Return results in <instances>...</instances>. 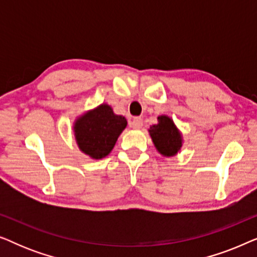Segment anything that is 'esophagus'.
I'll return each instance as SVG.
<instances>
[{
	"mask_svg": "<svg viewBox=\"0 0 257 257\" xmlns=\"http://www.w3.org/2000/svg\"><path fill=\"white\" fill-rule=\"evenodd\" d=\"M130 126H131L132 128L135 130H140L143 127V119L140 117H136L133 118V120L131 121V124H130Z\"/></svg>",
	"mask_w": 257,
	"mask_h": 257,
	"instance_id": "1",
	"label": "esophagus"
}]
</instances>
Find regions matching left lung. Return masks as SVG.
I'll return each mask as SVG.
<instances>
[{"mask_svg": "<svg viewBox=\"0 0 257 257\" xmlns=\"http://www.w3.org/2000/svg\"><path fill=\"white\" fill-rule=\"evenodd\" d=\"M150 135L154 146L165 157H173L182 145L180 132L175 127L173 120L167 115L158 117V124L151 126Z\"/></svg>", "mask_w": 257, "mask_h": 257, "instance_id": "obj_1", "label": "left lung"}]
</instances>
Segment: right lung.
<instances>
[{"mask_svg": "<svg viewBox=\"0 0 257 257\" xmlns=\"http://www.w3.org/2000/svg\"><path fill=\"white\" fill-rule=\"evenodd\" d=\"M126 125L125 117L114 114L111 106L103 104L77 119L73 130L80 151L101 159L111 152Z\"/></svg>", "mask_w": 257, "mask_h": 257, "instance_id": "right-lung-1", "label": "right lung"}]
</instances>
